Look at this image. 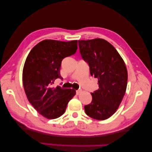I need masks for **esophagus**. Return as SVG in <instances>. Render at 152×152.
Instances as JSON below:
<instances>
[{
  "mask_svg": "<svg viewBox=\"0 0 152 152\" xmlns=\"http://www.w3.org/2000/svg\"><path fill=\"white\" fill-rule=\"evenodd\" d=\"M81 92H82V90H81V89H80V90H77L76 91V93H77V95H79V94H80Z\"/></svg>",
  "mask_w": 152,
  "mask_h": 152,
  "instance_id": "1",
  "label": "esophagus"
}]
</instances>
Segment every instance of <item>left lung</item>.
I'll return each mask as SVG.
<instances>
[{
  "instance_id": "8db88e82",
  "label": "left lung",
  "mask_w": 152,
  "mask_h": 152,
  "mask_svg": "<svg viewBox=\"0 0 152 152\" xmlns=\"http://www.w3.org/2000/svg\"><path fill=\"white\" fill-rule=\"evenodd\" d=\"M79 46L99 85L98 89L91 93V102L84 106L86 113L96 120H106L116 113L125 96L128 79L125 63L115 48L104 39L79 40Z\"/></svg>"
}]
</instances>
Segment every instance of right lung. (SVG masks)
I'll return each instance as SVG.
<instances>
[{"label": "right lung", "mask_w": 152, "mask_h": 152, "mask_svg": "<svg viewBox=\"0 0 152 152\" xmlns=\"http://www.w3.org/2000/svg\"><path fill=\"white\" fill-rule=\"evenodd\" d=\"M77 50V40L44 39L31 50L23 69V85L28 100L42 116L54 119L63 115L76 94L73 89L54 86L61 78V62Z\"/></svg>", "instance_id": "1"}]
</instances>
